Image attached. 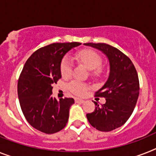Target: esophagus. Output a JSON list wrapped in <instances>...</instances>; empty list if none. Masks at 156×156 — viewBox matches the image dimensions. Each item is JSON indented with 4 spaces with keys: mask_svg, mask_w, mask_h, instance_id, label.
Here are the masks:
<instances>
[{
    "mask_svg": "<svg viewBox=\"0 0 156 156\" xmlns=\"http://www.w3.org/2000/svg\"><path fill=\"white\" fill-rule=\"evenodd\" d=\"M75 102L76 103H80V104H82V103L84 102V100H81V99H79V98H76L75 99Z\"/></svg>",
    "mask_w": 156,
    "mask_h": 156,
    "instance_id": "1",
    "label": "esophagus"
}]
</instances>
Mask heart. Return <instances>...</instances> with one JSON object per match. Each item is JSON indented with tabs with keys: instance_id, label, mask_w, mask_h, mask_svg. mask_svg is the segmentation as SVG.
<instances>
[{
	"instance_id": "b5f03b06",
	"label": "heart",
	"mask_w": 156,
	"mask_h": 156,
	"mask_svg": "<svg viewBox=\"0 0 156 156\" xmlns=\"http://www.w3.org/2000/svg\"><path fill=\"white\" fill-rule=\"evenodd\" d=\"M74 58L77 62L80 63L91 71L93 77H99L102 75L104 69L101 65L102 58L98 53L92 49H83L76 52ZM72 62L68 57H64L60 63V70L61 76L67 78L72 73ZM87 87L85 83L79 81H73L69 84V89L76 96H83L87 92Z\"/></svg>"
}]
</instances>
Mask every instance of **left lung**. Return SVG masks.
Wrapping results in <instances>:
<instances>
[{
	"label": "left lung",
	"mask_w": 156,
	"mask_h": 156,
	"mask_svg": "<svg viewBox=\"0 0 156 156\" xmlns=\"http://www.w3.org/2000/svg\"><path fill=\"white\" fill-rule=\"evenodd\" d=\"M106 55L110 64L108 79L96 96L104 97L106 103L87 113V119L93 127L101 132H111L121 127L133 112L140 93V82L133 63L116 48L104 43H86Z\"/></svg>",
	"instance_id": "left-lung-1"
}]
</instances>
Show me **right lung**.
Returning <instances> with one entry per match:
<instances>
[{
	"mask_svg": "<svg viewBox=\"0 0 156 156\" xmlns=\"http://www.w3.org/2000/svg\"><path fill=\"white\" fill-rule=\"evenodd\" d=\"M80 44H51L33 52L24 64L18 80V98L27 121L40 132L56 133L68 123L74 100H56L52 96V85L61 78L60 66L64 55Z\"/></svg>",
	"mask_w": 156,
	"mask_h": 156,
	"instance_id": "add662e5",
	"label": "right lung"
}]
</instances>
